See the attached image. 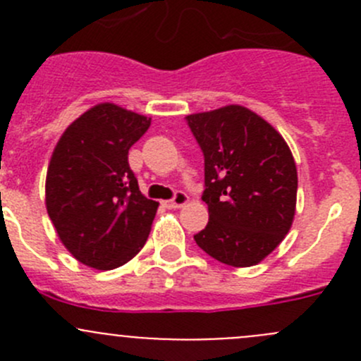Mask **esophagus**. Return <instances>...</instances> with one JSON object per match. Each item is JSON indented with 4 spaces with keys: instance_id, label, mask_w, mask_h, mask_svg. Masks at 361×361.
<instances>
[{
    "instance_id": "obj_1",
    "label": "esophagus",
    "mask_w": 361,
    "mask_h": 361,
    "mask_svg": "<svg viewBox=\"0 0 361 361\" xmlns=\"http://www.w3.org/2000/svg\"><path fill=\"white\" fill-rule=\"evenodd\" d=\"M187 202H188V195L185 194V192H176V194H174V197L171 199V201L164 202V206H166L167 209H176V207L185 206Z\"/></svg>"
}]
</instances>
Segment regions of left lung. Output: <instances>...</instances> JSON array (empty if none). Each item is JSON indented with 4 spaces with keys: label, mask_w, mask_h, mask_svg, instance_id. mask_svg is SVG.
<instances>
[{
    "label": "left lung",
    "mask_w": 361,
    "mask_h": 361,
    "mask_svg": "<svg viewBox=\"0 0 361 361\" xmlns=\"http://www.w3.org/2000/svg\"><path fill=\"white\" fill-rule=\"evenodd\" d=\"M204 154L209 221L194 235L209 257L251 267L279 246L293 224L297 166L281 134L239 104L187 116Z\"/></svg>",
    "instance_id": "obj_1"
}]
</instances>
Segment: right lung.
Here are the masks:
<instances>
[{"mask_svg": "<svg viewBox=\"0 0 361 361\" xmlns=\"http://www.w3.org/2000/svg\"><path fill=\"white\" fill-rule=\"evenodd\" d=\"M150 122L140 113L101 103L80 115L54 148L47 213L61 243L89 267H120L147 243L159 202L141 194L127 155Z\"/></svg>", "mask_w": 361, "mask_h": 361, "instance_id": "1", "label": "right lung"}]
</instances>
